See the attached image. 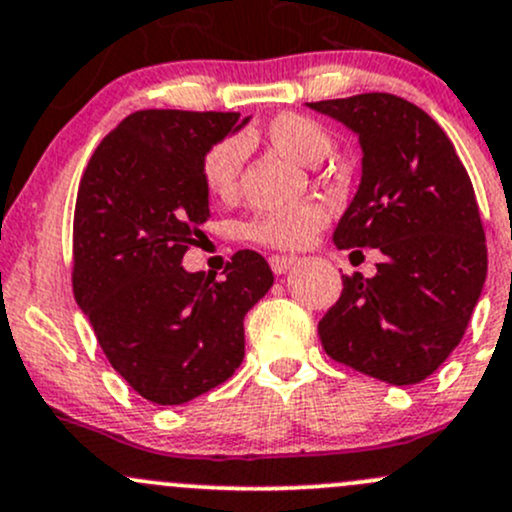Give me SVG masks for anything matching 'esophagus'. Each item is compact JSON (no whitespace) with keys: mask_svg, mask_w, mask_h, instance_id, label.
Here are the masks:
<instances>
[{"mask_svg":"<svg viewBox=\"0 0 512 512\" xmlns=\"http://www.w3.org/2000/svg\"><path fill=\"white\" fill-rule=\"evenodd\" d=\"M292 265H294L292 255H272L270 257V267H272L274 274H284Z\"/></svg>","mask_w":512,"mask_h":512,"instance_id":"1","label":"esophagus"}]
</instances>
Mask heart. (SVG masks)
<instances>
[{
  "instance_id": "1",
  "label": "heart",
  "mask_w": 512,
  "mask_h": 512,
  "mask_svg": "<svg viewBox=\"0 0 512 512\" xmlns=\"http://www.w3.org/2000/svg\"><path fill=\"white\" fill-rule=\"evenodd\" d=\"M265 139L279 154L306 166L319 164L331 149V137H328L326 127L316 122L314 117L297 115V112H284V115L274 117L270 125L265 127ZM242 157H245V144L238 137L220 139L203 154V186L213 198L228 201V198L235 196ZM326 223V206L316 201H306L299 203V206L282 208V211L255 215L247 225V235L257 245L274 247V250H299V247L309 245L326 228Z\"/></svg>"
}]
</instances>
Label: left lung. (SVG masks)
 Listing matches in <instances>:
<instances>
[{
    "label": "left lung",
    "mask_w": 512,
    "mask_h": 512,
    "mask_svg": "<svg viewBox=\"0 0 512 512\" xmlns=\"http://www.w3.org/2000/svg\"><path fill=\"white\" fill-rule=\"evenodd\" d=\"M309 107L351 127L363 147L358 193L333 242L385 255L375 277L343 274L341 297L319 321L321 346L383 383H422L461 343L486 282V233L466 166L444 129L405 98L363 93Z\"/></svg>",
    "instance_id": "obj_1"
}]
</instances>
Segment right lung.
<instances>
[{
    "label": "right lung",
    "instance_id": "right-lung-1",
    "mask_svg": "<svg viewBox=\"0 0 512 512\" xmlns=\"http://www.w3.org/2000/svg\"><path fill=\"white\" fill-rule=\"evenodd\" d=\"M240 112L139 110L90 157L73 215V294L102 353L137 395L184 405L245 358V314L274 274L238 250L223 279L181 267L211 218L203 154Z\"/></svg>",
    "mask_w": 512,
    "mask_h": 512
}]
</instances>
